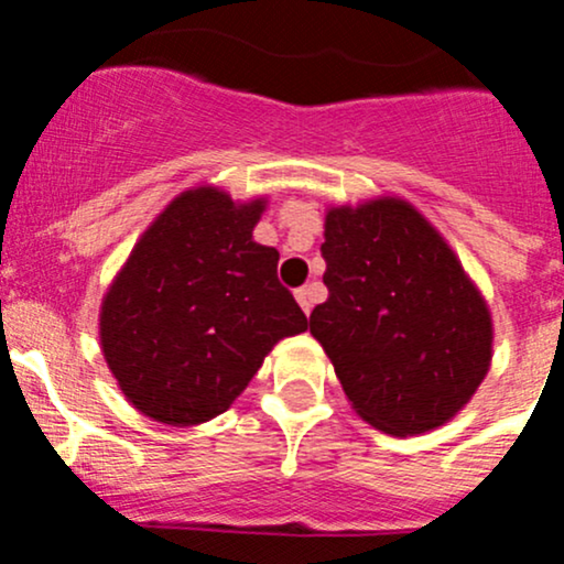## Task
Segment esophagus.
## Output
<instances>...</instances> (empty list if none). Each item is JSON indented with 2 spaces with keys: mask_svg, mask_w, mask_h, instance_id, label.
Wrapping results in <instances>:
<instances>
[{
  "mask_svg": "<svg viewBox=\"0 0 564 564\" xmlns=\"http://www.w3.org/2000/svg\"><path fill=\"white\" fill-rule=\"evenodd\" d=\"M295 301H299L301 310L310 315L312 304H315V293H312V288H299V290H295Z\"/></svg>",
  "mask_w": 564,
  "mask_h": 564,
  "instance_id": "obj_1",
  "label": "esophagus"
}]
</instances>
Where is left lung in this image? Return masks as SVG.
<instances>
[{
    "label": "left lung",
    "instance_id": "1",
    "mask_svg": "<svg viewBox=\"0 0 564 564\" xmlns=\"http://www.w3.org/2000/svg\"><path fill=\"white\" fill-rule=\"evenodd\" d=\"M328 301L310 334L350 408L391 437L445 426L495 356V321L448 239L399 195L325 208Z\"/></svg>",
    "mask_w": 564,
    "mask_h": 564
}]
</instances>
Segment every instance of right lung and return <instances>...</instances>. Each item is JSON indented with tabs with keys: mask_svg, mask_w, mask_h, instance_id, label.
Segmentation results:
<instances>
[{
	"mask_svg": "<svg viewBox=\"0 0 564 564\" xmlns=\"http://www.w3.org/2000/svg\"><path fill=\"white\" fill-rule=\"evenodd\" d=\"M269 197L184 189L149 223L100 304V347L141 415L197 426L223 415L306 315L252 239Z\"/></svg>",
	"mask_w": 564,
	"mask_h": 564,
	"instance_id": "obj_1",
	"label": "right lung"
}]
</instances>
